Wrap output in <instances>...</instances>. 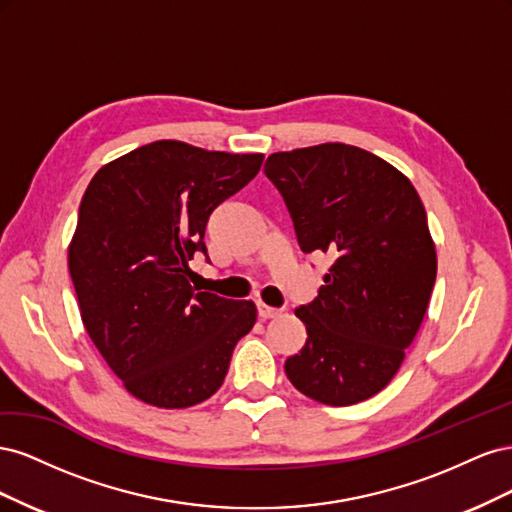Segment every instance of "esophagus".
Listing matches in <instances>:
<instances>
[{
  "label": "esophagus",
  "instance_id": "1",
  "mask_svg": "<svg viewBox=\"0 0 512 512\" xmlns=\"http://www.w3.org/2000/svg\"><path fill=\"white\" fill-rule=\"evenodd\" d=\"M277 314H280V309H277V307H269L267 303H262V301H258V316H260L262 320H269V318H275Z\"/></svg>",
  "mask_w": 512,
  "mask_h": 512
}]
</instances>
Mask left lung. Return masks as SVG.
Listing matches in <instances>:
<instances>
[{"label": "left lung", "mask_w": 512, "mask_h": 512, "mask_svg": "<svg viewBox=\"0 0 512 512\" xmlns=\"http://www.w3.org/2000/svg\"><path fill=\"white\" fill-rule=\"evenodd\" d=\"M305 254L333 258L318 297L294 309L305 346L288 380L327 406H352L393 380L436 284V245L410 179L365 149L324 143L265 164Z\"/></svg>", "instance_id": "left-lung-1"}]
</instances>
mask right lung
Returning <instances> with one entry per match:
<instances>
[{"mask_svg": "<svg viewBox=\"0 0 512 512\" xmlns=\"http://www.w3.org/2000/svg\"><path fill=\"white\" fill-rule=\"evenodd\" d=\"M262 153L156 141L89 181L68 247L85 329L128 393L190 408L220 389L256 305L190 284L211 211L245 188Z\"/></svg>", "mask_w": 512, "mask_h": 512, "instance_id": "add662e5", "label": "right lung"}]
</instances>
